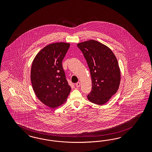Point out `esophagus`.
Returning <instances> with one entry per match:
<instances>
[{"label": "esophagus", "mask_w": 152, "mask_h": 152, "mask_svg": "<svg viewBox=\"0 0 152 152\" xmlns=\"http://www.w3.org/2000/svg\"><path fill=\"white\" fill-rule=\"evenodd\" d=\"M76 87H77V88H79V87H80V86H81V83H80V82L76 83Z\"/></svg>", "instance_id": "1"}]
</instances>
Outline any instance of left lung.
Here are the masks:
<instances>
[{
    "mask_svg": "<svg viewBox=\"0 0 152 152\" xmlns=\"http://www.w3.org/2000/svg\"><path fill=\"white\" fill-rule=\"evenodd\" d=\"M90 69L92 91L88 100L96 105H104L119 88L121 76L118 62L107 46L95 40L78 43Z\"/></svg>",
    "mask_w": 152,
    "mask_h": 152,
    "instance_id": "left-lung-1",
    "label": "left lung"
}]
</instances>
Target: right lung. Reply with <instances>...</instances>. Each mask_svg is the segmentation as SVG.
<instances>
[{"label": "right lung", "instance_id": "add662e5", "mask_svg": "<svg viewBox=\"0 0 152 152\" xmlns=\"http://www.w3.org/2000/svg\"><path fill=\"white\" fill-rule=\"evenodd\" d=\"M69 46L65 42L51 43L33 61L31 80L33 91L43 104L53 109L66 102L71 90L62 64Z\"/></svg>", "mask_w": 152, "mask_h": 152}]
</instances>
